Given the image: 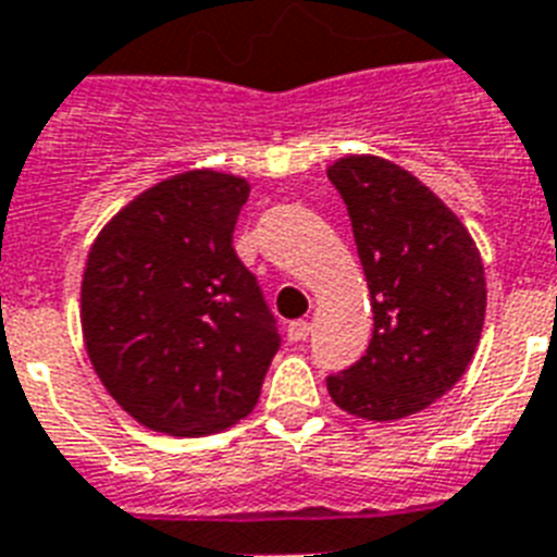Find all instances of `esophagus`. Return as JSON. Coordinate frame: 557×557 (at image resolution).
I'll return each mask as SVG.
<instances>
[{
	"label": "esophagus",
	"instance_id": "1",
	"mask_svg": "<svg viewBox=\"0 0 557 557\" xmlns=\"http://www.w3.org/2000/svg\"><path fill=\"white\" fill-rule=\"evenodd\" d=\"M309 337V320H294L288 323V343H302Z\"/></svg>",
	"mask_w": 557,
	"mask_h": 557
}]
</instances>
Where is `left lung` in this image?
<instances>
[{"label": "left lung", "mask_w": 557, "mask_h": 557, "mask_svg": "<svg viewBox=\"0 0 557 557\" xmlns=\"http://www.w3.org/2000/svg\"><path fill=\"white\" fill-rule=\"evenodd\" d=\"M329 180L349 211L374 332L366 355L325 386L357 418H406L472 363L486 314L481 255L458 216L395 162L343 157Z\"/></svg>", "instance_id": "left-lung-1"}]
</instances>
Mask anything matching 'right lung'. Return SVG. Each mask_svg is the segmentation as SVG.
I'll use <instances>...</instances> for the list:
<instances>
[{"label": "right lung", "instance_id": "obj_1", "mask_svg": "<svg viewBox=\"0 0 557 557\" xmlns=\"http://www.w3.org/2000/svg\"><path fill=\"white\" fill-rule=\"evenodd\" d=\"M248 183L188 171L102 228L83 280V334L102 386L131 418L200 437L255 409L277 318L234 251Z\"/></svg>", "mask_w": 557, "mask_h": 557}]
</instances>
